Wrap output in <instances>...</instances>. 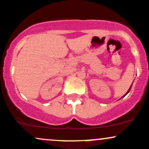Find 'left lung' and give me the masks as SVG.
<instances>
[{"mask_svg":"<svg viewBox=\"0 0 149 149\" xmlns=\"http://www.w3.org/2000/svg\"><path fill=\"white\" fill-rule=\"evenodd\" d=\"M132 84H133V83H132ZM131 86H132V85H131V86H130V88H129V89H128V91H127V93H126V94H125V95H124V96H123V97H125V96H126V95H127V94H128V93H129V92H130V88H131Z\"/></svg>","mask_w":149,"mask_h":149,"instance_id":"left-lung-1","label":"left lung"}]
</instances>
